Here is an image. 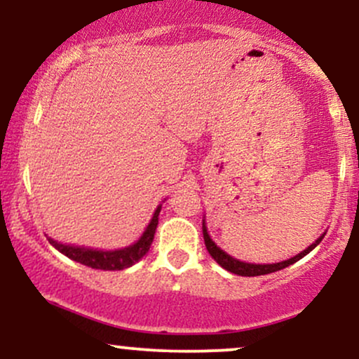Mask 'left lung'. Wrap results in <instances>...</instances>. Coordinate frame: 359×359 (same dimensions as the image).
<instances>
[{
	"label": "left lung",
	"mask_w": 359,
	"mask_h": 359,
	"mask_svg": "<svg viewBox=\"0 0 359 359\" xmlns=\"http://www.w3.org/2000/svg\"><path fill=\"white\" fill-rule=\"evenodd\" d=\"M203 234H204V243H205V248H208L209 255L216 259L217 263L222 266L224 270L231 271V273H236V275H241V277H258V275H266V273H273V271H278L282 269H287L288 265H294L295 262H299L300 258L306 257L307 253H311L312 250L316 248L317 245H319L320 241H323L324 234L320 238H317V240L312 243L311 246H309L307 250H304L302 253L295 255L294 258L290 259H285V262H280V263H270V265H257V263H245V262H240V259L229 257L226 251H222L219 246L216 245L211 240V236H209L208 233V228H205V222H203Z\"/></svg>",
	"instance_id": "left-lung-1"
}]
</instances>
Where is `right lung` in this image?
<instances>
[{
  "label": "right lung",
  "mask_w": 359,
  "mask_h": 359,
  "mask_svg": "<svg viewBox=\"0 0 359 359\" xmlns=\"http://www.w3.org/2000/svg\"><path fill=\"white\" fill-rule=\"evenodd\" d=\"M162 205L156 208L154 212V217H151L150 224L147 226L145 233L142 234V238L135 243V245L128 246V248L123 250H114V251H101V250H90V248H81V246H71V245H62V243H57L52 238H47L48 243L55 250H59L62 255H65L67 258L74 259V262H79L82 265L90 266V269L96 270H123L130 269L131 265L142 259L150 250L151 241H154L156 224H158V214Z\"/></svg>",
  "instance_id": "obj_1"
}]
</instances>
